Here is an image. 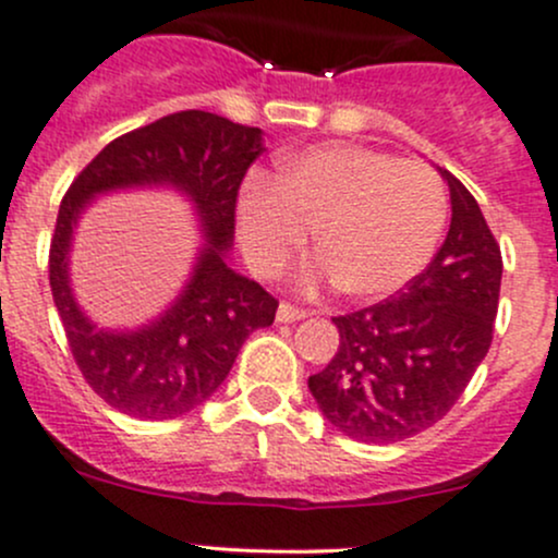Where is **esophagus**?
Masks as SVG:
<instances>
[{
    "label": "esophagus",
    "mask_w": 558,
    "mask_h": 558,
    "mask_svg": "<svg viewBox=\"0 0 558 558\" xmlns=\"http://www.w3.org/2000/svg\"><path fill=\"white\" fill-rule=\"evenodd\" d=\"M302 318H307V310L294 307V304H289V302H280L278 324H291V320H302Z\"/></svg>",
    "instance_id": "1"
}]
</instances>
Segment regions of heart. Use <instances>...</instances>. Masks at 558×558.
<instances>
[{
  "mask_svg": "<svg viewBox=\"0 0 558 558\" xmlns=\"http://www.w3.org/2000/svg\"><path fill=\"white\" fill-rule=\"evenodd\" d=\"M447 221V190L422 162L357 144H318L280 160L278 179L254 173L238 197V234L264 275H278L318 227L310 278L344 294L383 299L430 262Z\"/></svg>",
  "mask_w": 558,
  "mask_h": 558,
  "instance_id": "b5f03b06",
  "label": "heart"
}]
</instances>
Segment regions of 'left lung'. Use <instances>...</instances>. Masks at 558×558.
Listing matches in <instances>:
<instances>
[{
  "mask_svg": "<svg viewBox=\"0 0 558 558\" xmlns=\"http://www.w3.org/2000/svg\"><path fill=\"white\" fill-rule=\"evenodd\" d=\"M451 225L407 289L331 318L339 350L307 379L324 417L363 444L427 430L457 403L489 353L502 256L476 197L449 171Z\"/></svg>",
  "mask_w": 558,
  "mask_h": 558,
  "instance_id": "1",
  "label": "left lung"
}]
</instances>
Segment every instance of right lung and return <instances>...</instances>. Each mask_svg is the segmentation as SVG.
Here are the masks:
<instances>
[{"instance_id": "obj_1", "label": "right lung", "mask_w": 558, "mask_h": 558, "mask_svg": "<svg viewBox=\"0 0 558 558\" xmlns=\"http://www.w3.org/2000/svg\"><path fill=\"white\" fill-rule=\"evenodd\" d=\"M262 151L259 128L175 111L104 146L63 195L50 240L52 302L82 377L117 412L136 420L192 412L225 383L248 333L272 326L278 299L227 264L238 190ZM131 185H173L190 196L206 245L191 283L160 319L136 332H107L73 302L68 248L92 197Z\"/></svg>"}]
</instances>
